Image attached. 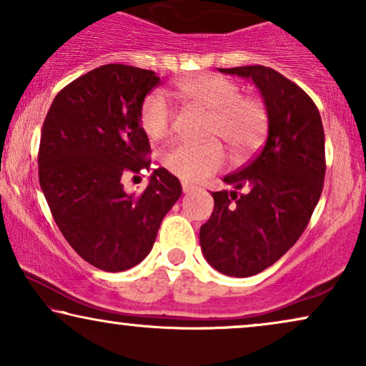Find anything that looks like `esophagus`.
<instances>
[{
    "label": "esophagus",
    "instance_id": "obj_1",
    "mask_svg": "<svg viewBox=\"0 0 366 366\" xmlns=\"http://www.w3.org/2000/svg\"><path fill=\"white\" fill-rule=\"evenodd\" d=\"M182 188H183L184 193H192V192H194V189H197V187H194V184L188 183V182H183L182 183Z\"/></svg>",
    "mask_w": 366,
    "mask_h": 366
}]
</instances>
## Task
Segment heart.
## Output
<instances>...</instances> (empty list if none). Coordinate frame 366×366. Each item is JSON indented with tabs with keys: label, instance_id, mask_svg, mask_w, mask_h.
<instances>
[{
	"label": "heart",
	"instance_id": "1",
	"mask_svg": "<svg viewBox=\"0 0 366 366\" xmlns=\"http://www.w3.org/2000/svg\"><path fill=\"white\" fill-rule=\"evenodd\" d=\"M237 81L222 74H198L183 79L174 93L208 113L203 137L207 142H179L163 153L164 168L184 182H202L223 167L229 148L234 162H243L262 147L269 129V109L258 94L239 93ZM139 127L149 139L169 137L173 112L162 93H149L138 114Z\"/></svg>",
	"mask_w": 366,
	"mask_h": 366
}]
</instances>
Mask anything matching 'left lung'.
<instances>
[{
    "label": "left lung",
    "instance_id": "left-lung-1",
    "mask_svg": "<svg viewBox=\"0 0 366 366\" xmlns=\"http://www.w3.org/2000/svg\"><path fill=\"white\" fill-rule=\"evenodd\" d=\"M219 71L252 78L269 109L267 143L223 178L234 189L212 193L213 213L199 229L207 262L244 278L278 262L308 227L327 172L325 132L313 99L282 73L262 64Z\"/></svg>",
    "mask_w": 366,
    "mask_h": 366
}]
</instances>
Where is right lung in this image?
Masks as SVG:
<instances>
[{
    "label": "right lung",
    "instance_id": "right-lung-1",
    "mask_svg": "<svg viewBox=\"0 0 366 366\" xmlns=\"http://www.w3.org/2000/svg\"><path fill=\"white\" fill-rule=\"evenodd\" d=\"M158 84L149 69L103 64L66 84L44 118L38 152L44 198L71 248L103 272L143 262L182 197L179 179L164 168L154 169L142 193L123 189L124 178L152 167L138 114Z\"/></svg>",
    "mask_w": 366,
    "mask_h": 366
}]
</instances>
